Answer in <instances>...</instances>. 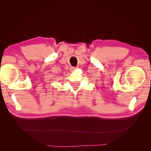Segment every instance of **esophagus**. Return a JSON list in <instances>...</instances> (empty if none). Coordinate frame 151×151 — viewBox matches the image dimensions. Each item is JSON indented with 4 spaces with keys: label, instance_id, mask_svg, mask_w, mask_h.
<instances>
[{
    "label": "esophagus",
    "instance_id": "34e87169",
    "mask_svg": "<svg viewBox=\"0 0 151 151\" xmlns=\"http://www.w3.org/2000/svg\"><path fill=\"white\" fill-rule=\"evenodd\" d=\"M70 70H72V71H73V70H76V68H77V67H71L70 68Z\"/></svg>",
    "mask_w": 151,
    "mask_h": 151
}]
</instances>
